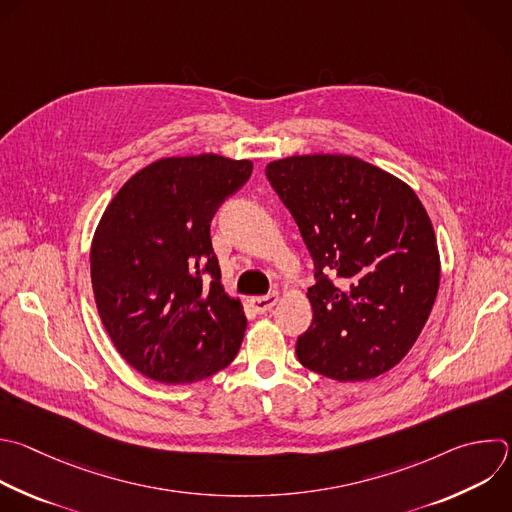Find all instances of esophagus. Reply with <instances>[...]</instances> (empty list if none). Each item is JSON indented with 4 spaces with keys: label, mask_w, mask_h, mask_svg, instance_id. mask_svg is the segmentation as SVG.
<instances>
[{
    "label": "esophagus",
    "mask_w": 512,
    "mask_h": 512,
    "mask_svg": "<svg viewBox=\"0 0 512 512\" xmlns=\"http://www.w3.org/2000/svg\"><path fill=\"white\" fill-rule=\"evenodd\" d=\"M277 301H279V295L277 293H269L265 297H253L249 303L255 309V313H267L269 309H273L277 305Z\"/></svg>",
    "instance_id": "34e87169"
}]
</instances>
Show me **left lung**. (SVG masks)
Returning <instances> with one entry per match:
<instances>
[{
	"instance_id": "1",
	"label": "left lung",
	"mask_w": 512,
	"mask_h": 512,
	"mask_svg": "<svg viewBox=\"0 0 512 512\" xmlns=\"http://www.w3.org/2000/svg\"><path fill=\"white\" fill-rule=\"evenodd\" d=\"M265 175L315 263L301 366L362 382L398 366L424 329L440 285L432 221L410 185L348 154H295Z\"/></svg>"
}]
</instances>
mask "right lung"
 <instances>
[{
  "label": "right lung",
  "mask_w": 512,
  "mask_h": 512,
  "mask_svg": "<svg viewBox=\"0 0 512 512\" xmlns=\"http://www.w3.org/2000/svg\"><path fill=\"white\" fill-rule=\"evenodd\" d=\"M251 160L168 156L108 203L90 247L98 315L118 354L160 384H195L237 356L247 317L221 285L211 221L251 177Z\"/></svg>",
  "instance_id": "obj_1"
}]
</instances>
